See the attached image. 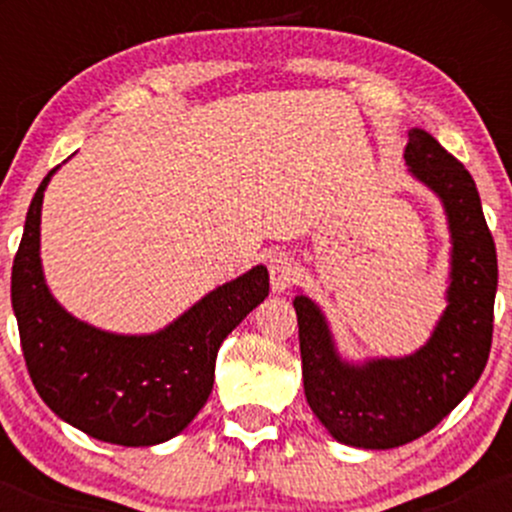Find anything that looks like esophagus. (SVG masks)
I'll list each match as a JSON object with an SVG mask.
<instances>
[{
    "mask_svg": "<svg viewBox=\"0 0 512 512\" xmlns=\"http://www.w3.org/2000/svg\"><path fill=\"white\" fill-rule=\"evenodd\" d=\"M267 267H269V279H272L274 293H284L293 284V281L298 279L296 260H293L289 252H284V250L272 252L267 260Z\"/></svg>",
    "mask_w": 512,
    "mask_h": 512,
    "instance_id": "esophagus-1",
    "label": "esophagus"
}]
</instances>
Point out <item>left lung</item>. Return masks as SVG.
Instances as JSON below:
<instances>
[{"label":"left lung","mask_w":512,"mask_h":512,"mask_svg":"<svg viewBox=\"0 0 512 512\" xmlns=\"http://www.w3.org/2000/svg\"><path fill=\"white\" fill-rule=\"evenodd\" d=\"M409 173L443 202L452 238L448 308L416 354L342 361L325 315L296 296L303 387L334 440L366 450L411 443L436 428L477 385L489 361L498 286L496 243L469 170L424 129L404 149Z\"/></svg>","instance_id":"left-lung-1"}]
</instances>
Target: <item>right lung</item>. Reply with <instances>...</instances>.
Masks as SVG:
<instances>
[{
	"label": "right lung",
	"instance_id": "obj_1",
	"mask_svg": "<svg viewBox=\"0 0 512 512\" xmlns=\"http://www.w3.org/2000/svg\"><path fill=\"white\" fill-rule=\"evenodd\" d=\"M55 170L28 207L11 269L28 375L43 402L91 438L127 448L163 443L209 399L221 342L269 296L267 267L257 264L207 293L156 334L127 337L86 325L52 298L40 267V209Z\"/></svg>",
	"mask_w": 512,
	"mask_h": 512
}]
</instances>
